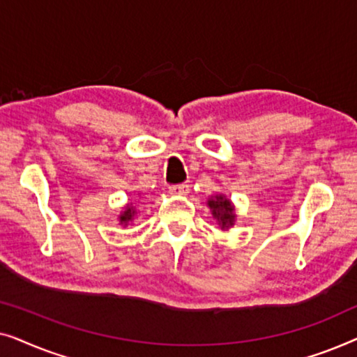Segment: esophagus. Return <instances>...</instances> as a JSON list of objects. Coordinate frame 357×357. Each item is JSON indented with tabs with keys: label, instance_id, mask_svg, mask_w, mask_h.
<instances>
[{
	"label": "esophagus",
	"instance_id": "1",
	"mask_svg": "<svg viewBox=\"0 0 357 357\" xmlns=\"http://www.w3.org/2000/svg\"><path fill=\"white\" fill-rule=\"evenodd\" d=\"M188 190H190L188 183H178V185H172V187H169V192L172 195H185L188 193Z\"/></svg>",
	"mask_w": 357,
	"mask_h": 357
}]
</instances>
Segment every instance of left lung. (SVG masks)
<instances>
[{
  "instance_id": "8db88e82",
  "label": "left lung",
  "mask_w": 357,
  "mask_h": 357,
  "mask_svg": "<svg viewBox=\"0 0 357 357\" xmlns=\"http://www.w3.org/2000/svg\"><path fill=\"white\" fill-rule=\"evenodd\" d=\"M208 206L211 209L213 218L216 219L218 226L221 229H229L234 226L236 221V213H234V206L231 199H227L224 195H216L208 199Z\"/></svg>"
}]
</instances>
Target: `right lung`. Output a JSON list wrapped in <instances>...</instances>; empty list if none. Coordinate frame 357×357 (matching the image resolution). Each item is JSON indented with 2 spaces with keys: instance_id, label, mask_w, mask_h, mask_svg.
Masks as SVG:
<instances>
[{
  "instance_id": "1",
  "label": "right lung",
  "mask_w": 357,
  "mask_h": 357,
  "mask_svg": "<svg viewBox=\"0 0 357 357\" xmlns=\"http://www.w3.org/2000/svg\"><path fill=\"white\" fill-rule=\"evenodd\" d=\"M136 216V208L133 206V203H130L128 206L125 208V211H121L120 214V224H128L130 221H133V218Z\"/></svg>"
}]
</instances>
